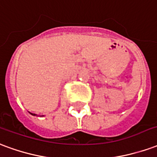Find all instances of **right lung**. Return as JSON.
I'll list each match as a JSON object with an SVG mask.
<instances>
[{
	"instance_id": "right-lung-1",
	"label": "right lung",
	"mask_w": 157,
	"mask_h": 157,
	"mask_svg": "<svg viewBox=\"0 0 157 157\" xmlns=\"http://www.w3.org/2000/svg\"><path fill=\"white\" fill-rule=\"evenodd\" d=\"M30 114H31V115H36V114H33V113H30ZM42 116H43V115H42Z\"/></svg>"
}]
</instances>
